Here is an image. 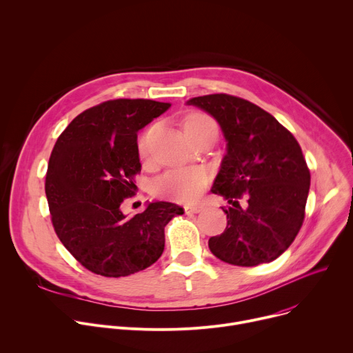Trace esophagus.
Segmentation results:
<instances>
[{
  "label": "esophagus",
  "instance_id": "esophagus-1",
  "mask_svg": "<svg viewBox=\"0 0 353 353\" xmlns=\"http://www.w3.org/2000/svg\"><path fill=\"white\" fill-rule=\"evenodd\" d=\"M203 205H199V204H190V205H184V211H185V214H198V212H201L203 211Z\"/></svg>",
  "mask_w": 353,
  "mask_h": 353
}]
</instances>
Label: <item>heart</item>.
Instances as JSON below:
<instances>
[{
    "label": "heart",
    "instance_id": "obj_1",
    "mask_svg": "<svg viewBox=\"0 0 353 353\" xmlns=\"http://www.w3.org/2000/svg\"><path fill=\"white\" fill-rule=\"evenodd\" d=\"M216 125L215 121L204 114H192L184 123L187 135L205 127ZM157 132V125H152L142 135L139 150L142 157H148ZM208 184V174L203 169H183L163 174L154 187L157 195L176 201V203H191L196 199Z\"/></svg>",
    "mask_w": 353,
    "mask_h": 353
}]
</instances>
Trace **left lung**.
Listing matches in <instances>:
<instances>
[{"label": "left lung", "mask_w": 353, "mask_h": 353, "mask_svg": "<svg viewBox=\"0 0 353 353\" xmlns=\"http://www.w3.org/2000/svg\"><path fill=\"white\" fill-rule=\"evenodd\" d=\"M211 114L223 132L226 154L211 191L232 204L228 226L210 239L219 260L254 267L278 259L305 219L310 172L296 138L248 100L207 94L187 100ZM246 203L241 208L238 199Z\"/></svg>", "instance_id": "left-lung-1"}]
</instances>
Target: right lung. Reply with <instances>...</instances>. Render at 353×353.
Masks as SVG:
<instances>
[{"label":"right lung","mask_w":353,"mask_h":353,"mask_svg":"<svg viewBox=\"0 0 353 353\" xmlns=\"http://www.w3.org/2000/svg\"><path fill=\"white\" fill-rule=\"evenodd\" d=\"M169 108L148 99L109 100L77 116L53 148L44 188L54 230L97 275L127 276L157 263L165 226L184 214L166 201L148 203L134 216L121 211L141 172L137 132Z\"/></svg>","instance_id":"add662e5"}]
</instances>
